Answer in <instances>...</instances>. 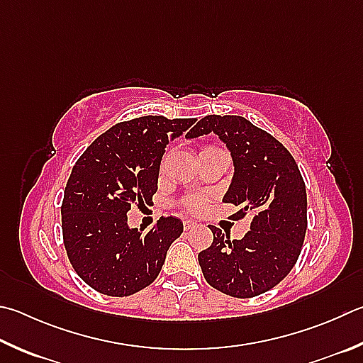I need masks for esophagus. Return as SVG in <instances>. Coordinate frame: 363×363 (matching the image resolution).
Segmentation results:
<instances>
[{
  "label": "esophagus",
  "mask_w": 363,
  "mask_h": 363,
  "mask_svg": "<svg viewBox=\"0 0 363 363\" xmlns=\"http://www.w3.org/2000/svg\"><path fill=\"white\" fill-rule=\"evenodd\" d=\"M196 227H199V223H196L195 220H190V219L184 220V230H192V228H196Z\"/></svg>",
  "instance_id": "34e87169"
}]
</instances>
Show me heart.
<instances>
[{
	"instance_id": "1",
	"label": "heart",
	"mask_w": 363,
	"mask_h": 363,
	"mask_svg": "<svg viewBox=\"0 0 363 363\" xmlns=\"http://www.w3.org/2000/svg\"><path fill=\"white\" fill-rule=\"evenodd\" d=\"M214 147H204L201 152H206V150H213ZM206 203H208V199L204 195H190L186 199V201H184V209L187 211V213H192V214H196V213H201V211L206 208Z\"/></svg>"
}]
</instances>
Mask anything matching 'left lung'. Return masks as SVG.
I'll return each mask as SVG.
<instances>
[{"instance_id":"left-lung-1","label":"left lung","mask_w":363,"mask_h":363,"mask_svg":"<svg viewBox=\"0 0 363 363\" xmlns=\"http://www.w3.org/2000/svg\"><path fill=\"white\" fill-rule=\"evenodd\" d=\"M213 131L235 164L223 201L240 206L233 219L252 214L242 240L211 227L213 245L199 254L204 279L222 294L250 298L268 292L298 260L308 227L306 187L292 154L265 130L241 116H206L187 138Z\"/></svg>"}]
</instances>
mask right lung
Listing matches in <instances>:
<instances>
[{"mask_svg":"<svg viewBox=\"0 0 363 363\" xmlns=\"http://www.w3.org/2000/svg\"><path fill=\"white\" fill-rule=\"evenodd\" d=\"M195 118L143 116L116 123L79 157L62 203L63 245L85 284L128 296L152 284L182 222L162 217L143 235L128 227L131 206L152 203L164 147Z\"/></svg>","mask_w":363,"mask_h":363,"instance_id":"add662e5","label":"right lung"}]
</instances>
